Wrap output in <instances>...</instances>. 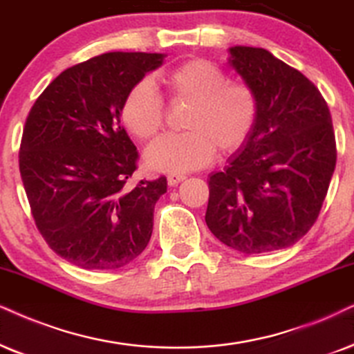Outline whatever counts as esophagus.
I'll use <instances>...</instances> for the list:
<instances>
[{"label":"esophagus","mask_w":354,"mask_h":354,"mask_svg":"<svg viewBox=\"0 0 354 354\" xmlns=\"http://www.w3.org/2000/svg\"><path fill=\"white\" fill-rule=\"evenodd\" d=\"M185 174H168V185L169 186H178L181 181H185Z\"/></svg>","instance_id":"1"}]
</instances>
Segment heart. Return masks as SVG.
Instances as JSON below:
<instances>
[{
  "label": "heart",
  "mask_w": 354,
  "mask_h": 354,
  "mask_svg": "<svg viewBox=\"0 0 354 354\" xmlns=\"http://www.w3.org/2000/svg\"><path fill=\"white\" fill-rule=\"evenodd\" d=\"M173 101L191 102L183 127L187 132L156 140L145 163L156 171L183 174L203 168L216 155L232 153L245 144L258 118L257 95L248 84L229 82L225 71L203 58L183 62L160 75ZM125 127L140 140L158 136L165 102L150 80L129 89L122 102Z\"/></svg>",
  "instance_id": "b5f03b06"
}]
</instances>
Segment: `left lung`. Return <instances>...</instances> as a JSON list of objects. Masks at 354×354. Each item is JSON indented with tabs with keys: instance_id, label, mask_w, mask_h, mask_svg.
Returning <instances> with one entry per match:
<instances>
[{
	"instance_id": "1",
	"label": "left lung",
	"mask_w": 354,
	"mask_h": 354,
	"mask_svg": "<svg viewBox=\"0 0 354 354\" xmlns=\"http://www.w3.org/2000/svg\"><path fill=\"white\" fill-rule=\"evenodd\" d=\"M229 65L253 89L258 118L223 171L210 174L205 223L245 254L288 248L314 225L337 145L328 106L301 71L265 48H229Z\"/></svg>"
}]
</instances>
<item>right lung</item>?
Returning <instances> with one entry per match:
<instances>
[{
	"instance_id": "obj_1",
	"label": "right lung",
	"mask_w": 354,
	"mask_h": 354,
	"mask_svg": "<svg viewBox=\"0 0 354 354\" xmlns=\"http://www.w3.org/2000/svg\"><path fill=\"white\" fill-rule=\"evenodd\" d=\"M165 53L109 52L62 71L26 120L19 171L48 247L84 270H118L149 245L167 178L127 185L137 147L120 125L133 84Z\"/></svg>"
}]
</instances>
